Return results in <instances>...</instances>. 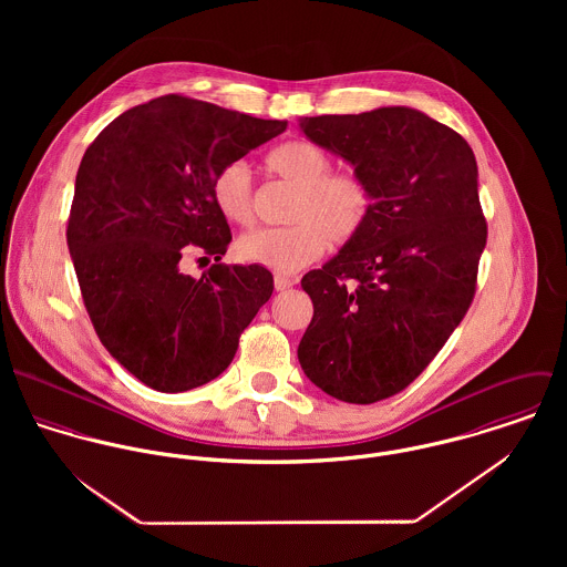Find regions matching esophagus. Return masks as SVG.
Listing matches in <instances>:
<instances>
[{
    "label": "esophagus",
    "mask_w": 567,
    "mask_h": 567,
    "mask_svg": "<svg viewBox=\"0 0 567 567\" xmlns=\"http://www.w3.org/2000/svg\"><path fill=\"white\" fill-rule=\"evenodd\" d=\"M290 286H295V281L290 277H284V275H277L275 277V290L281 292V290H288Z\"/></svg>",
    "instance_id": "esophagus-1"
}]
</instances>
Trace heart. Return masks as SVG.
Returning a JSON list of instances; mask_svg holds the SVG:
<instances>
[{
    "label": "heart",
    "mask_w": 567,
    "mask_h": 567,
    "mask_svg": "<svg viewBox=\"0 0 567 567\" xmlns=\"http://www.w3.org/2000/svg\"><path fill=\"white\" fill-rule=\"evenodd\" d=\"M266 165L272 174L297 187L288 218L292 225L257 229L238 240V255L275 272H295L323 252L329 244L351 243L371 212V192L353 172H329L331 162L310 142L277 146ZM212 198L218 212L236 225L252 220L250 172L244 162L223 165L212 181Z\"/></svg>",
    "instance_id": "obj_1"
}]
</instances>
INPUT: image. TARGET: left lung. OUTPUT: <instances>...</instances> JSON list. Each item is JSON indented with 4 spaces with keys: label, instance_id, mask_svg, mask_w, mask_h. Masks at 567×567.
Masks as SVG:
<instances>
[{
    "label": "left lung",
    "instance_id": "1",
    "mask_svg": "<svg viewBox=\"0 0 567 567\" xmlns=\"http://www.w3.org/2000/svg\"><path fill=\"white\" fill-rule=\"evenodd\" d=\"M371 192L360 234L301 286L315 303L297 355L323 393L375 404L419 378L476 292L486 223L478 165L450 126L410 106L299 117Z\"/></svg>",
    "mask_w": 567,
    "mask_h": 567
}]
</instances>
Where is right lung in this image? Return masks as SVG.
Segmentation results:
<instances>
[{"label":"right lung","mask_w":567,"mask_h":567,"mask_svg":"<svg viewBox=\"0 0 567 567\" xmlns=\"http://www.w3.org/2000/svg\"><path fill=\"white\" fill-rule=\"evenodd\" d=\"M286 126L162 95L124 111L86 148L70 255L97 338L146 386L183 393L216 380L270 299L272 275L259 264H214L194 279L181 257L194 244L223 259L231 229L212 181Z\"/></svg>","instance_id":"1"}]
</instances>
